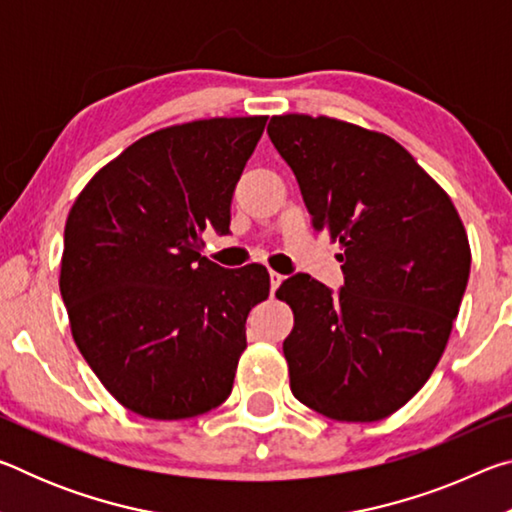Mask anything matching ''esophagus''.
Listing matches in <instances>:
<instances>
[{
	"instance_id": "esophagus-1",
	"label": "esophagus",
	"mask_w": 512,
	"mask_h": 512,
	"mask_svg": "<svg viewBox=\"0 0 512 512\" xmlns=\"http://www.w3.org/2000/svg\"><path fill=\"white\" fill-rule=\"evenodd\" d=\"M268 277H271V291L275 293V289L280 287V284H282V275H280V273H275V271H271V273H268Z\"/></svg>"
}]
</instances>
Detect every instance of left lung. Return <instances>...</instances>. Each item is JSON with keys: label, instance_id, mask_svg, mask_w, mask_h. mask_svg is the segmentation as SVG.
Returning a JSON list of instances; mask_svg holds the SVG:
<instances>
[{"label": "left lung", "instance_id": "left-lung-1", "mask_svg": "<svg viewBox=\"0 0 512 512\" xmlns=\"http://www.w3.org/2000/svg\"><path fill=\"white\" fill-rule=\"evenodd\" d=\"M318 232L343 246L345 284L298 273L275 296L293 309L284 339L291 393L341 422L388 418L443 357L470 277L452 198L384 133L332 117L268 124Z\"/></svg>", "mask_w": 512, "mask_h": 512}]
</instances>
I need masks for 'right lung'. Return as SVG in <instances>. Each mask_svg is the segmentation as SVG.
I'll list each match as a JSON object with an SVG mask.
<instances>
[{
  "instance_id": "1",
  "label": "right lung",
  "mask_w": 512,
  "mask_h": 512,
  "mask_svg": "<svg viewBox=\"0 0 512 512\" xmlns=\"http://www.w3.org/2000/svg\"><path fill=\"white\" fill-rule=\"evenodd\" d=\"M266 117H214L142 137L69 210L60 296L72 336L119 404L185 420L228 400L246 318L268 298L264 266L201 255L230 230V203Z\"/></svg>"
}]
</instances>
